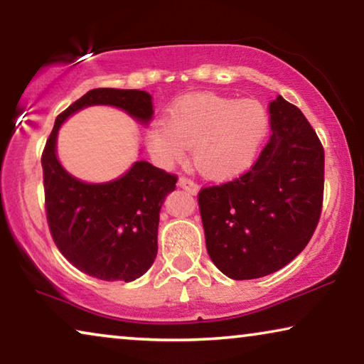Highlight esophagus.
<instances>
[{"mask_svg": "<svg viewBox=\"0 0 364 364\" xmlns=\"http://www.w3.org/2000/svg\"><path fill=\"white\" fill-rule=\"evenodd\" d=\"M178 187L181 188H183V191L186 192H188V193H192V195H195L198 192V186H197V182H193L192 178H188V177H181L178 178Z\"/></svg>", "mask_w": 364, "mask_h": 364, "instance_id": "1", "label": "esophagus"}]
</instances>
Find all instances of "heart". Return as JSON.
<instances>
[{"mask_svg": "<svg viewBox=\"0 0 364 364\" xmlns=\"http://www.w3.org/2000/svg\"><path fill=\"white\" fill-rule=\"evenodd\" d=\"M269 134V113L257 100L191 95L167 109L164 124H154L146 141L162 166L181 161L192 147L193 164L215 181L238 177L255 164Z\"/></svg>", "mask_w": 364, "mask_h": 364, "instance_id": "b5f03b06", "label": "heart"}]
</instances>
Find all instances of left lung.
I'll list each match as a JSON object with an SVG mask.
<instances>
[{
    "label": "left lung",
    "mask_w": 364,
    "mask_h": 364,
    "mask_svg": "<svg viewBox=\"0 0 364 364\" xmlns=\"http://www.w3.org/2000/svg\"><path fill=\"white\" fill-rule=\"evenodd\" d=\"M269 113L272 134L251 169L198 192L210 259L235 281L282 269L307 246L322 213L325 152L317 133L281 95Z\"/></svg>",
    "instance_id": "left-lung-1"
}]
</instances>
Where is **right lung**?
<instances>
[{"mask_svg":"<svg viewBox=\"0 0 364 364\" xmlns=\"http://www.w3.org/2000/svg\"><path fill=\"white\" fill-rule=\"evenodd\" d=\"M90 105H113L143 123L154 113L149 93L119 88H95L64 109L41 157L46 217L52 240L70 264L102 281L129 282L156 259L159 212L177 176L146 161L107 183H85L67 173L55 156L57 131Z\"/></svg>","mask_w":364,"mask_h":364,"instance_id":"right-lung-1","label":"right lung"}]
</instances>
